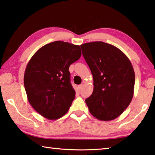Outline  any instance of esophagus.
<instances>
[{
	"label": "esophagus",
	"mask_w": 155,
	"mask_h": 155,
	"mask_svg": "<svg viewBox=\"0 0 155 155\" xmlns=\"http://www.w3.org/2000/svg\"><path fill=\"white\" fill-rule=\"evenodd\" d=\"M83 84H81V85H78V90H81L82 89V87H83Z\"/></svg>",
	"instance_id": "34e87169"
}]
</instances>
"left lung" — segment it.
Segmentation results:
<instances>
[{
    "label": "left lung",
    "instance_id": "left-lung-1",
    "mask_svg": "<svg viewBox=\"0 0 155 155\" xmlns=\"http://www.w3.org/2000/svg\"><path fill=\"white\" fill-rule=\"evenodd\" d=\"M81 48L94 81L92 94L85 99L89 111L101 121L115 119L133 97L135 75L130 61L117 47L101 41Z\"/></svg>",
    "mask_w": 155,
    "mask_h": 155
}]
</instances>
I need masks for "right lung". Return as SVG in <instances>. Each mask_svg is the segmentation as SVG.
<instances>
[{"label": "right lung", "instance_id": "add662e5", "mask_svg": "<svg viewBox=\"0 0 155 155\" xmlns=\"http://www.w3.org/2000/svg\"><path fill=\"white\" fill-rule=\"evenodd\" d=\"M81 56L79 45L57 41L43 46L29 60L24 86L29 104L41 116L56 120L68 112L75 98L69 68Z\"/></svg>", "mask_w": 155, "mask_h": 155}]
</instances>
